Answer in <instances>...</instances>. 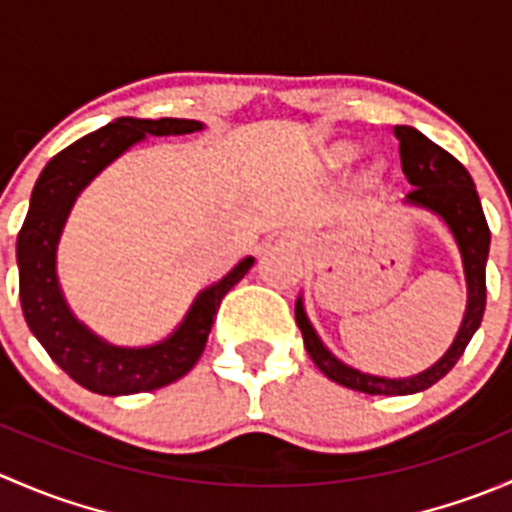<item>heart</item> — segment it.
<instances>
[{"label":"heart","instance_id":"obj_1","mask_svg":"<svg viewBox=\"0 0 512 512\" xmlns=\"http://www.w3.org/2000/svg\"><path fill=\"white\" fill-rule=\"evenodd\" d=\"M356 156V148L354 146H339L337 151H334V158H337V163H349Z\"/></svg>","mask_w":512,"mask_h":512}]
</instances>
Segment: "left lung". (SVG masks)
I'll use <instances>...</instances> for the list:
<instances>
[{"instance_id": "8db88e82", "label": "left lung", "mask_w": 512, "mask_h": 512, "mask_svg": "<svg viewBox=\"0 0 512 512\" xmlns=\"http://www.w3.org/2000/svg\"><path fill=\"white\" fill-rule=\"evenodd\" d=\"M394 136L399 138L401 170H404L406 180L414 185V190L406 195V203L436 213L448 225V230L453 232L458 250H461L468 304L456 339H453L448 352L431 369L406 376V379H386V376L364 374V371L339 361L337 356L324 347L317 332H314L312 322H309L307 312H304L302 297L294 304V319H297V327L302 329L304 349L312 356L317 369L327 379L337 381V384L347 386V389L381 396L416 394V391H423L436 384V381H441L456 366V361L466 352L468 342H471V337L480 327V319H483L485 262H488L490 247V230L488 223H485L483 208H480L476 185H473L471 173L463 168V163H458L451 153L443 151L433 141H428L421 131L411 126H396Z\"/></svg>"}]
</instances>
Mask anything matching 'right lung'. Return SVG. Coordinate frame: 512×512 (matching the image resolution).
Masks as SVG:
<instances>
[{"label": "right lung", "instance_id": "1", "mask_svg": "<svg viewBox=\"0 0 512 512\" xmlns=\"http://www.w3.org/2000/svg\"><path fill=\"white\" fill-rule=\"evenodd\" d=\"M203 131L190 118H116L56 153L41 170L29 213L17 237L19 299L32 334L46 354L84 389L126 396L168 386L188 374L203 354L220 302L252 267L255 257L237 262L220 282L195 297L183 322L151 347H116L96 337L74 317L56 277V247L81 190L118 156L146 136H183Z\"/></svg>", "mask_w": 512, "mask_h": 512}]
</instances>
